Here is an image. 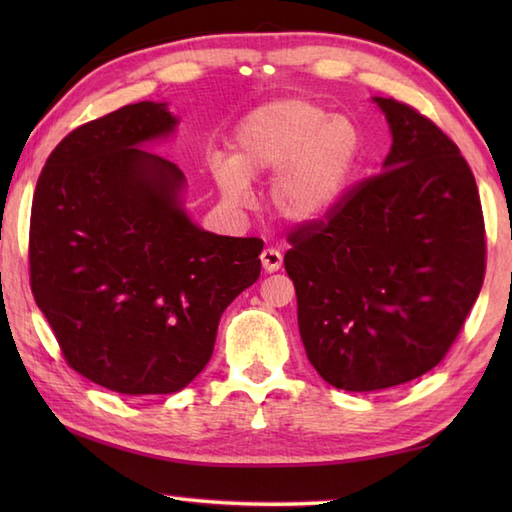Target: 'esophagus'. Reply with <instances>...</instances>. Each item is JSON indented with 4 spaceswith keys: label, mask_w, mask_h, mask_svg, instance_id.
<instances>
[{
    "label": "esophagus",
    "mask_w": 512,
    "mask_h": 512,
    "mask_svg": "<svg viewBox=\"0 0 512 512\" xmlns=\"http://www.w3.org/2000/svg\"><path fill=\"white\" fill-rule=\"evenodd\" d=\"M284 264V255L279 253L277 248H264L262 250V266L266 273H275Z\"/></svg>",
    "instance_id": "obj_1"
}]
</instances>
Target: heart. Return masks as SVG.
<instances>
[{
    "label": "heart",
    "instance_id": "1",
    "mask_svg": "<svg viewBox=\"0 0 512 512\" xmlns=\"http://www.w3.org/2000/svg\"><path fill=\"white\" fill-rule=\"evenodd\" d=\"M361 154V132L347 116L310 101H279L250 114L235 136L233 160H215L224 200L242 204L248 182L275 173L270 204L288 222H312L341 200Z\"/></svg>",
    "mask_w": 512,
    "mask_h": 512
}]
</instances>
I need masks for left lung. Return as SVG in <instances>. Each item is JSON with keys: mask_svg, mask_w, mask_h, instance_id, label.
I'll return each instance as SVG.
<instances>
[{"mask_svg": "<svg viewBox=\"0 0 512 512\" xmlns=\"http://www.w3.org/2000/svg\"><path fill=\"white\" fill-rule=\"evenodd\" d=\"M374 101L394 138L383 173L290 231L284 257L308 361L345 391L396 387L436 367L486 270L480 193L458 145L413 107Z\"/></svg>", "mask_w": 512, "mask_h": 512, "instance_id": "left-lung-1", "label": "left lung"}]
</instances>
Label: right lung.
Segmentation results:
<instances>
[{
    "instance_id": "add662e5",
    "label": "right lung",
    "mask_w": 512,
    "mask_h": 512,
    "mask_svg": "<svg viewBox=\"0 0 512 512\" xmlns=\"http://www.w3.org/2000/svg\"><path fill=\"white\" fill-rule=\"evenodd\" d=\"M165 103L76 127L41 169L30 288L65 363L118 394H173L209 363L217 323L262 273L259 237L202 231L184 173L140 149L173 132Z\"/></svg>"
}]
</instances>
